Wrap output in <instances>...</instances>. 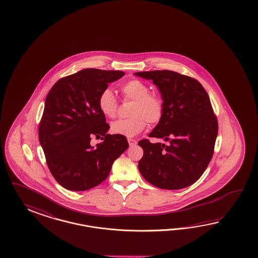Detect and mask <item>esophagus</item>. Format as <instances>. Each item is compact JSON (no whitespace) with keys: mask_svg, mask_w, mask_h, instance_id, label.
I'll return each instance as SVG.
<instances>
[{"mask_svg":"<svg viewBox=\"0 0 258 258\" xmlns=\"http://www.w3.org/2000/svg\"><path fill=\"white\" fill-rule=\"evenodd\" d=\"M127 142H128V145H130L131 147L135 146V145L137 144V141L134 140V139H131V138H128V139H127Z\"/></svg>","mask_w":258,"mask_h":258,"instance_id":"34e87169","label":"esophagus"}]
</instances>
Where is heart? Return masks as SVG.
<instances>
[{
    "label": "heart",
    "mask_w": 258,
    "mask_h": 258,
    "mask_svg": "<svg viewBox=\"0 0 258 258\" xmlns=\"http://www.w3.org/2000/svg\"><path fill=\"white\" fill-rule=\"evenodd\" d=\"M120 92L125 100L133 101L130 115L132 117L120 119L110 125L114 134L133 137L142 133L149 124H156L164 114V100L161 96L150 93L149 85L139 79H132L120 86ZM97 107L105 117H115L118 104L109 88L102 90L97 98Z\"/></svg>",
    "instance_id": "b5f03b06"
}]
</instances>
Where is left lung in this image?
<instances>
[{"label": "left lung", "instance_id": "8db88e82", "mask_svg": "<svg viewBox=\"0 0 258 258\" xmlns=\"http://www.w3.org/2000/svg\"><path fill=\"white\" fill-rule=\"evenodd\" d=\"M151 79L164 100L163 117L149 137L168 142L141 140L144 150L138 168L156 187L177 190L193 184L207 168L214 154L219 125L211 102L195 78L173 71L134 74Z\"/></svg>", "mask_w": 258, "mask_h": 258}]
</instances>
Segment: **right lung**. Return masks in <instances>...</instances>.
Returning a JSON list of instances; mask_svg holds the SVG:
<instances>
[{"label": "right lung", "mask_w": 258, "mask_h": 258, "mask_svg": "<svg viewBox=\"0 0 258 258\" xmlns=\"http://www.w3.org/2000/svg\"><path fill=\"white\" fill-rule=\"evenodd\" d=\"M124 75L84 69L60 78L47 94L39 143L49 170L62 187L85 191L100 184L128 148L125 136L107 134L109 124L97 107L102 90ZM93 137L103 140L95 148L89 144Z\"/></svg>", "instance_id": "obj_1"}]
</instances>
